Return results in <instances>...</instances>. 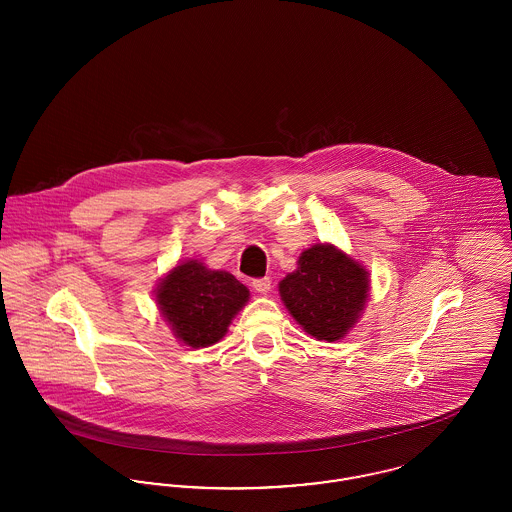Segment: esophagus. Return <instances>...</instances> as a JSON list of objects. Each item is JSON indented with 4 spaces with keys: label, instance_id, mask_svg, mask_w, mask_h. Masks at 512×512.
I'll return each mask as SVG.
<instances>
[{
    "label": "esophagus",
    "instance_id": "1",
    "mask_svg": "<svg viewBox=\"0 0 512 512\" xmlns=\"http://www.w3.org/2000/svg\"><path fill=\"white\" fill-rule=\"evenodd\" d=\"M251 286H253V290H255V292H259V294H267V292L271 290V278H269V276H265V278H253Z\"/></svg>",
    "mask_w": 512,
    "mask_h": 512
}]
</instances>
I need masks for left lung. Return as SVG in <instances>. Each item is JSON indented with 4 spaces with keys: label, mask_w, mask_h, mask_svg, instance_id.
<instances>
[{
    "label": "left lung",
    "mask_w": 512,
    "mask_h": 512,
    "mask_svg": "<svg viewBox=\"0 0 512 512\" xmlns=\"http://www.w3.org/2000/svg\"><path fill=\"white\" fill-rule=\"evenodd\" d=\"M368 273L331 245L317 243L280 280V298L317 341H337L353 327L368 298Z\"/></svg>",
    "instance_id": "obj_1"
}]
</instances>
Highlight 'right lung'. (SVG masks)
Returning a JSON list of instances; mask_svg holds the SVG:
<instances>
[{
  "mask_svg": "<svg viewBox=\"0 0 512 512\" xmlns=\"http://www.w3.org/2000/svg\"><path fill=\"white\" fill-rule=\"evenodd\" d=\"M156 296L175 335L185 345L200 349L226 335L249 290L226 271H210L202 263L189 261L159 282Z\"/></svg>",
  "mask_w": 512,
  "mask_h": 512,
  "instance_id": "1",
  "label": "right lung"
}]
</instances>
